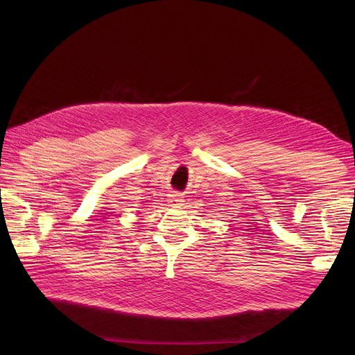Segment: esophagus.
Masks as SVG:
<instances>
[{
    "mask_svg": "<svg viewBox=\"0 0 355 355\" xmlns=\"http://www.w3.org/2000/svg\"><path fill=\"white\" fill-rule=\"evenodd\" d=\"M171 204H173V206H176V207H179V206H182V202H184V197H182L180 194H173L171 196Z\"/></svg>",
    "mask_w": 355,
    "mask_h": 355,
    "instance_id": "1",
    "label": "esophagus"
}]
</instances>
